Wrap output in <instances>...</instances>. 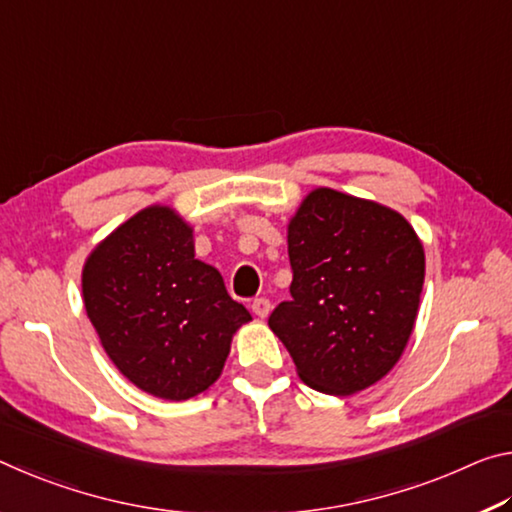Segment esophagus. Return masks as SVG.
Masks as SVG:
<instances>
[{
    "label": "esophagus",
    "mask_w": 512,
    "mask_h": 512,
    "mask_svg": "<svg viewBox=\"0 0 512 512\" xmlns=\"http://www.w3.org/2000/svg\"><path fill=\"white\" fill-rule=\"evenodd\" d=\"M251 313H254L256 317H267V313H270V299L256 297L254 301H251Z\"/></svg>",
    "instance_id": "esophagus-1"
}]
</instances>
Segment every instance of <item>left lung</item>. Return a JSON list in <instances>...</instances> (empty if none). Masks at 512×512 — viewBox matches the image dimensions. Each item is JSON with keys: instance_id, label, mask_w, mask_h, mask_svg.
<instances>
[{"instance_id": "8db88e82", "label": "left lung", "mask_w": 512, "mask_h": 512, "mask_svg": "<svg viewBox=\"0 0 512 512\" xmlns=\"http://www.w3.org/2000/svg\"><path fill=\"white\" fill-rule=\"evenodd\" d=\"M290 301L270 329L301 381L354 395L383 379L413 333L424 249L413 226L374 201L313 190L288 226Z\"/></svg>"}]
</instances>
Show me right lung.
Segmentation results:
<instances>
[{"mask_svg":"<svg viewBox=\"0 0 512 512\" xmlns=\"http://www.w3.org/2000/svg\"><path fill=\"white\" fill-rule=\"evenodd\" d=\"M83 304L117 370L149 395L197 397L251 320L222 274L195 258L192 229L165 206L133 215L83 267Z\"/></svg>","mask_w":512,"mask_h":512,"instance_id":"obj_1","label":"right lung"}]
</instances>
